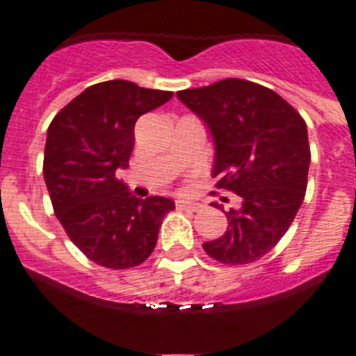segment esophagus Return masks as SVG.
Masks as SVG:
<instances>
[{
  "label": "esophagus",
  "instance_id": "1",
  "mask_svg": "<svg viewBox=\"0 0 356 356\" xmlns=\"http://www.w3.org/2000/svg\"><path fill=\"white\" fill-rule=\"evenodd\" d=\"M176 209L178 210H193V212H196V210H200L201 207L197 205V203H188V201H176Z\"/></svg>",
  "mask_w": 356,
  "mask_h": 356
}]
</instances>
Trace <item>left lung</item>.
I'll list each match as a JSON object with an SVG mask.
<instances>
[{
  "instance_id": "obj_1",
  "label": "left lung",
  "mask_w": 356,
  "mask_h": 356,
  "mask_svg": "<svg viewBox=\"0 0 356 356\" xmlns=\"http://www.w3.org/2000/svg\"><path fill=\"white\" fill-rule=\"evenodd\" d=\"M176 96L212 131L216 188L241 197L238 209L225 212L226 234L205 242L203 250L226 266L262 259L284 237L305 200L310 165L307 122L275 90L241 78Z\"/></svg>"
}]
</instances>
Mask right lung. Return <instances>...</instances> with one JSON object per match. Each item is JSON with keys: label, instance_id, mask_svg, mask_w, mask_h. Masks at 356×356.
<instances>
[{"label": "right lung", "instance_id": "add662e5", "mask_svg": "<svg viewBox=\"0 0 356 356\" xmlns=\"http://www.w3.org/2000/svg\"><path fill=\"white\" fill-rule=\"evenodd\" d=\"M171 97V90L134 81H102L78 94L49 124L42 172L53 210L72 244L97 266H140L175 209L169 197H135L115 175L128 168L137 119Z\"/></svg>", "mask_w": 356, "mask_h": 356}]
</instances>
